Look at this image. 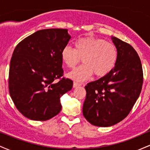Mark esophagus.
<instances>
[{
	"mask_svg": "<svg viewBox=\"0 0 150 150\" xmlns=\"http://www.w3.org/2000/svg\"><path fill=\"white\" fill-rule=\"evenodd\" d=\"M80 85H81V84H80V83H77V82H73V87H74V88H76V87H80Z\"/></svg>",
	"mask_w": 150,
	"mask_h": 150,
	"instance_id": "esophagus-1",
	"label": "esophagus"
}]
</instances>
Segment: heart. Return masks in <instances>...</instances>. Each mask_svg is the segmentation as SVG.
<instances>
[{"instance_id": "1", "label": "heart", "mask_w": 150, "mask_h": 150, "mask_svg": "<svg viewBox=\"0 0 150 150\" xmlns=\"http://www.w3.org/2000/svg\"><path fill=\"white\" fill-rule=\"evenodd\" d=\"M75 49L66 46L62 49L61 60L69 68H74L80 62H84L68 77L77 82L88 80L94 73L103 77L109 73L116 65L118 51L113 43L92 36L80 38L75 43Z\"/></svg>"}]
</instances>
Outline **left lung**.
Returning a JSON list of instances; mask_svg holds the SVG:
<instances>
[{
  "instance_id": "obj_1",
  "label": "left lung",
  "mask_w": 150,
  "mask_h": 150,
  "mask_svg": "<svg viewBox=\"0 0 150 150\" xmlns=\"http://www.w3.org/2000/svg\"><path fill=\"white\" fill-rule=\"evenodd\" d=\"M118 51L113 69L85 86L82 113L87 121L99 127H109L123 120L140 96L143 73L140 57L128 43L111 37Z\"/></svg>"
}]
</instances>
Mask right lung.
Here are the masks:
<instances>
[{
    "label": "right lung",
    "mask_w": 150,
    "mask_h": 150,
    "mask_svg": "<svg viewBox=\"0 0 150 150\" xmlns=\"http://www.w3.org/2000/svg\"><path fill=\"white\" fill-rule=\"evenodd\" d=\"M71 37L66 29L39 30L17 45L9 70V92L23 116L47 120L58 114L61 98L73 82L63 76L61 53Z\"/></svg>",
    "instance_id": "add662e5"
}]
</instances>
